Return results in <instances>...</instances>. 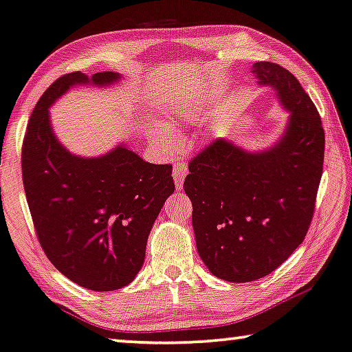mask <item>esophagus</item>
<instances>
[{
    "label": "esophagus",
    "instance_id": "obj_1",
    "mask_svg": "<svg viewBox=\"0 0 352 352\" xmlns=\"http://www.w3.org/2000/svg\"><path fill=\"white\" fill-rule=\"evenodd\" d=\"M186 174H188L186 166H185V164H182V162H175V164H174V170H172V175H174V180H175V186H177V190H182L183 180H185Z\"/></svg>",
    "mask_w": 352,
    "mask_h": 352
}]
</instances>
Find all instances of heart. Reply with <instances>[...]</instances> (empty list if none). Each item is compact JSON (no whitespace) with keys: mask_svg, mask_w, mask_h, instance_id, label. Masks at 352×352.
<instances>
[{"mask_svg":"<svg viewBox=\"0 0 352 352\" xmlns=\"http://www.w3.org/2000/svg\"><path fill=\"white\" fill-rule=\"evenodd\" d=\"M153 138L158 140V142L164 144V145H172L174 144V135H172V133L167 128H164V126H155L153 128Z\"/></svg>","mask_w":352,"mask_h":352,"instance_id":"b5f03b06","label":"heart"}]
</instances>
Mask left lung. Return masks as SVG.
I'll return each instance as SVG.
<instances>
[{"label": "left lung", "mask_w": 352, "mask_h": 352, "mask_svg": "<svg viewBox=\"0 0 352 352\" xmlns=\"http://www.w3.org/2000/svg\"><path fill=\"white\" fill-rule=\"evenodd\" d=\"M251 72L275 88L291 113L280 142L250 153L214 139L190 161L183 183L199 256L214 276L232 283L272 274L303 242L326 144L318 109L289 71L258 61Z\"/></svg>", "instance_id": "obj_1"}]
</instances>
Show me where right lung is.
Returning <instances> with one entry per match:
<instances>
[{
  "label": "right lung",
  "instance_id": "obj_1",
  "mask_svg": "<svg viewBox=\"0 0 352 352\" xmlns=\"http://www.w3.org/2000/svg\"><path fill=\"white\" fill-rule=\"evenodd\" d=\"M118 78L78 71L56 78L36 104L22 145L26 202L42 250L66 278L98 292L139 274L151 226L175 190L170 164H151L126 146L80 158L54 135L49 107L69 87Z\"/></svg>",
  "mask_w": 352,
  "mask_h": 352
}]
</instances>
